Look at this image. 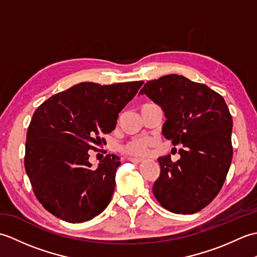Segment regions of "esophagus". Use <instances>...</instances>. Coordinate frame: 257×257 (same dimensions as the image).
<instances>
[{
	"mask_svg": "<svg viewBox=\"0 0 257 257\" xmlns=\"http://www.w3.org/2000/svg\"><path fill=\"white\" fill-rule=\"evenodd\" d=\"M128 160L132 161V162H137V163L143 161V159H141V158H136V157H129Z\"/></svg>",
	"mask_w": 257,
	"mask_h": 257,
	"instance_id": "34e87169",
	"label": "esophagus"
}]
</instances>
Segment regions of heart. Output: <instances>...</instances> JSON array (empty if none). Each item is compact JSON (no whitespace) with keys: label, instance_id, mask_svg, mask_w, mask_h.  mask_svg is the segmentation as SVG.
I'll list each match as a JSON object with an SVG mask.
<instances>
[{"label":"heart","instance_id":"b5f03b06","mask_svg":"<svg viewBox=\"0 0 257 257\" xmlns=\"http://www.w3.org/2000/svg\"><path fill=\"white\" fill-rule=\"evenodd\" d=\"M149 146V140L148 139H137L134 140L132 143H129L127 146L124 147L123 150L125 154L133 155V156H144L147 154V150H148Z\"/></svg>","mask_w":257,"mask_h":257}]
</instances>
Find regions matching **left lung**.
Listing matches in <instances>:
<instances>
[{"instance_id":"8db88e82","label":"left lung","mask_w":257,"mask_h":257,"mask_svg":"<svg viewBox=\"0 0 257 257\" xmlns=\"http://www.w3.org/2000/svg\"><path fill=\"white\" fill-rule=\"evenodd\" d=\"M140 95L165 112V138L184 147L177 162L169 155L158 158L161 171L152 188L156 199L178 214L199 212L220 192L232 162L233 120L224 98L176 74L149 80Z\"/></svg>"}]
</instances>
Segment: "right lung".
<instances>
[{"label": "right lung", "instance_id": "obj_1", "mask_svg": "<svg viewBox=\"0 0 257 257\" xmlns=\"http://www.w3.org/2000/svg\"><path fill=\"white\" fill-rule=\"evenodd\" d=\"M144 81L80 83L38 107L27 129L25 170L45 209L69 223L89 221L106 209L120 158L107 155L91 169L89 150L106 141L119 112Z\"/></svg>", "mask_w": 257, "mask_h": 257}]
</instances>
